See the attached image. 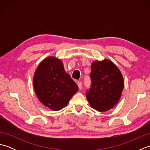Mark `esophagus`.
<instances>
[{"label": "esophagus", "instance_id": "obj_1", "mask_svg": "<svg viewBox=\"0 0 150 150\" xmlns=\"http://www.w3.org/2000/svg\"><path fill=\"white\" fill-rule=\"evenodd\" d=\"M77 86H78L79 90H81V89H82V82H80V81H78L77 82Z\"/></svg>", "mask_w": 150, "mask_h": 150}]
</instances>
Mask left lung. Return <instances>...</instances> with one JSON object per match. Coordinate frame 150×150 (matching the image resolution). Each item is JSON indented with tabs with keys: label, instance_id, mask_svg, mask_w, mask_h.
Listing matches in <instances>:
<instances>
[{
	"label": "left lung",
	"instance_id": "left-lung-1",
	"mask_svg": "<svg viewBox=\"0 0 150 150\" xmlns=\"http://www.w3.org/2000/svg\"><path fill=\"white\" fill-rule=\"evenodd\" d=\"M90 79L91 87L86 95L91 108L101 112L111 109L119 102L124 88L119 68L110 60L94 61Z\"/></svg>",
	"mask_w": 150,
	"mask_h": 150
}]
</instances>
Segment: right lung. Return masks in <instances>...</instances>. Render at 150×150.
Instances as JSON below:
<instances>
[{"mask_svg": "<svg viewBox=\"0 0 150 150\" xmlns=\"http://www.w3.org/2000/svg\"><path fill=\"white\" fill-rule=\"evenodd\" d=\"M33 86L39 100L54 111L64 108L79 90L77 85L64 71L62 61L53 57L44 59L37 67Z\"/></svg>", "mask_w": 150, "mask_h": 150, "instance_id": "add662e5", "label": "right lung"}]
</instances>
